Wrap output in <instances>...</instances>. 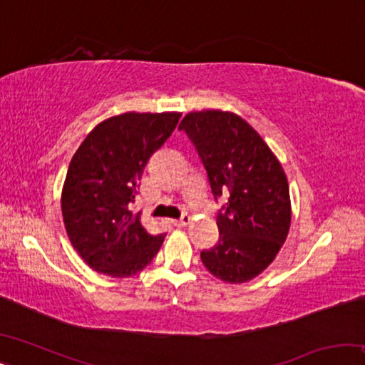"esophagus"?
<instances>
[{"label": "esophagus", "instance_id": "34e87169", "mask_svg": "<svg viewBox=\"0 0 365 365\" xmlns=\"http://www.w3.org/2000/svg\"><path fill=\"white\" fill-rule=\"evenodd\" d=\"M190 215H187V214H183L180 219H172V224H174L175 227H185V225H188L190 224Z\"/></svg>", "mask_w": 365, "mask_h": 365}]
</instances>
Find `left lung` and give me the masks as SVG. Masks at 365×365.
Masks as SVG:
<instances>
[{
    "instance_id": "left-lung-1",
    "label": "left lung",
    "mask_w": 365,
    "mask_h": 365,
    "mask_svg": "<svg viewBox=\"0 0 365 365\" xmlns=\"http://www.w3.org/2000/svg\"><path fill=\"white\" fill-rule=\"evenodd\" d=\"M217 201L219 243L201 251L205 267L217 279L243 283L267 267L285 243L292 222L287 175L279 159L242 117L201 110L183 117Z\"/></svg>"
}]
</instances>
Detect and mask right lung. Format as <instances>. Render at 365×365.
Here are the masks:
<instances>
[{"label":"right lung","instance_id":"1","mask_svg":"<svg viewBox=\"0 0 365 365\" xmlns=\"http://www.w3.org/2000/svg\"><path fill=\"white\" fill-rule=\"evenodd\" d=\"M180 113H125L88 133L67 170L61 207L67 237L100 274L130 277L158 255L165 235H153L132 212L151 154L177 127Z\"/></svg>","mask_w":365,"mask_h":365}]
</instances>
